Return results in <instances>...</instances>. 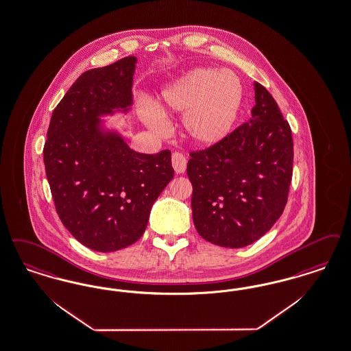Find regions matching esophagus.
<instances>
[{
    "mask_svg": "<svg viewBox=\"0 0 351 351\" xmlns=\"http://www.w3.org/2000/svg\"><path fill=\"white\" fill-rule=\"evenodd\" d=\"M172 167L176 173H184L186 169V158L182 153L175 152L172 154Z\"/></svg>",
    "mask_w": 351,
    "mask_h": 351,
    "instance_id": "esophagus-1",
    "label": "esophagus"
}]
</instances>
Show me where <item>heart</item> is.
Wrapping results in <instances>:
<instances>
[{"instance_id": "obj_1", "label": "heart", "mask_w": 351, "mask_h": 351, "mask_svg": "<svg viewBox=\"0 0 351 351\" xmlns=\"http://www.w3.org/2000/svg\"><path fill=\"white\" fill-rule=\"evenodd\" d=\"M243 90L232 71L197 68L185 73L165 90L156 111L163 116L184 113L186 136L198 145H214L230 133L241 104ZM158 113V114H159ZM157 112L143 111L146 124L156 132L165 129Z\"/></svg>"}]
</instances>
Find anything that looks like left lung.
I'll use <instances>...</instances> for the list:
<instances>
[{"mask_svg": "<svg viewBox=\"0 0 351 351\" xmlns=\"http://www.w3.org/2000/svg\"><path fill=\"white\" fill-rule=\"evenodd\" d=\"M251 120L223 140L191 152L197 232L215 245L241 248L265 235L287 204L293 178L291 128L267 88L254 82Z\"/></svg>", "mask_w": 351, "mask_h": 351, "instance_id": "1", "label": "left lung"}]
</instances>
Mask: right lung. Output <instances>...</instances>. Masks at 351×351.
<instances>
[{"label": "right lung", "instance_id": "right-lung-1", "mask_svg": "<svg viewBox=\"0 0 351 351\" xmlns=\"http://www.w3.org/2000/svg\"><path fill=\"white\" fill-rule=\"evenodd\" d=\"M136 57L84 71L52 113L43 158L57 214L90 250L113 252L145 232L155 199L173 178L171 152L141 154L100 114L132 104Z\"/></svg>", "mask_w": 351, "mask_h": 351}]
</instances>
